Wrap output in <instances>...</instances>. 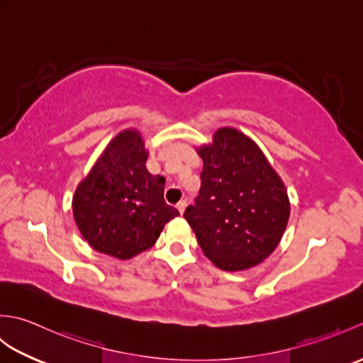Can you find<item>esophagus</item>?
Listing matches in <instances>:
<instances>
[{"mask_svg": "<svg viewBox=\"0 0 363 363\" xmlns=\"http://www.w3.org/2000/svg\"><path fill=\"white\" fill-rule=\"evenodd\" d=\"M176 207H177V211L184 213V211H186V207H187V201H186V199H181V201L176 204Z\"/></svg>", "mask_w": 363, "mask_h": 363, "instance_id": "34e87169", "label": "esophagus"}]
</instances>
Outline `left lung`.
I'll list each match as a JSON object with an SVG mask.
<instances>
[{"label": "left lung", "instance_id": "1", "mask_svg": "<svg viewBox=\"0 0 363 363\" xmlns=\"http://www.w3.org/2000/svg\"><path fill=\"white\" fill-rule=\"evenodd\" d=\"M201 190L184 218L204 256L225 272L259 265L287 228L290 201L265 154L235 128H220L198 148Z\"/></svg>", "mask_w": 363, "mask_h": 363}]
</instances>
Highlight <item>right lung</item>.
<instances>
[{
  "label": "right lung",
  "mask_w": 363,
  "mask_h": 363,
  "mask_svg": "<svg viewBox=\"0 0 363 363\" xmlns=\"http://www.w3.org/2000/svg\"><path fill=\"white\" fill-rule=\"evenodd\" d=\"M148 150L137 129L115 135L73 195V217L98 252L126 260L157 242L179 215L164 199L165 177L146 169Z\"/></svg>",
  "instance_id": "1"
}]
</instances>
